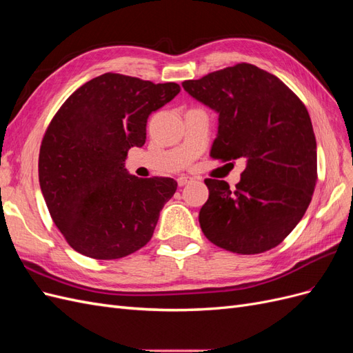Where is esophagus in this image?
Wrapping results in <instances>:
<instances>
[{"label":"esophagus","instance_id":"1","mask_svg":"<svg viewBox=\"0 0 353 353\" xmlns=\"http://www.w3.org/2000/svg\"><path fill=\"white\" fill-rule=\"evenodd\" d=\"M178 185L179 187H184V185H187V184H190V183H193V178L191 176H187V175H181V176H178Z\"/></svg>","mask_w":353,"mask_h":353}]
</instances>
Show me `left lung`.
<instances>
[{"label":"left lung","instance_id":"left-lung-1","mask_svg":"<svg viewBox=\"0 0 353 353\" xmlns=\"http://www.w3.org/2000/svg\"><path fill=\"white\" fill-rule=\"evenodd\" d=\"M219 113L210 157L244 159L240 183L206 178L200 227L218 248L258 254L279 245L305 215L316 185V141L302 100L272 73L250 63L183 82Z\"/></svg>","mask_w":353,"mask_h":353}]
</instances>
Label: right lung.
Masks as SVG:
<instances>
[{
    "mask_svg": "<svg viewBox=\"0 0 353 353\" xmlns=\"http://www.w3.org/2000/svg\"><path fill=\"white\" fill-rule=\"evenodd\" d=\"M179 91L175 82L109 72L83 83L52 117L39 148V185L73 250L110 261L150 241L178 184L130 175L123 162L131 147L144 145L150 113Z\"/></svg>",
    "mask_w": 353,
    "mask_h": 353,
    "instance_id": "right-lung-1",
    "label": "right lung"
}]
</instances>
